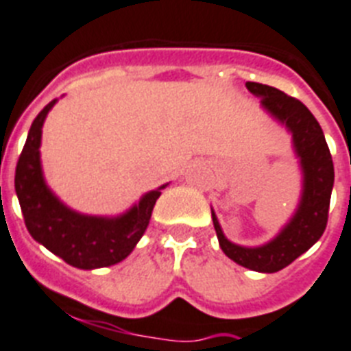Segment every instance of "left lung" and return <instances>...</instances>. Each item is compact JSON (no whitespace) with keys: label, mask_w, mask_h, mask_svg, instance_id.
I'll return each instance as SVG.
<instances>
[{"label":"left lung","mask_w":351,"mask_h":351,"mask_svg":"<svg viewBox=\"0 0 351 351\" xmlns=\"http://www.w3.org/2000/svg\"><path fill=\"white\" fill-rule=\"evenodd\" d=\"M247 90L261 97V106L292 131L294 147L303 169V196L298 213L274 240L261 247H240L230 243L221 232V227L213 213L216 236L227 258L245 269L256 272H278L289 267L294 259L323 236L328 223L330 196L333 187V162L323 130L315 117L295 97L283 93L278 88L247 82Z\"/></svg>","instance_id":"left-lung-1"}]
</instances>
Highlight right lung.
<instances>
[{
    "label": "right lung",
    "instance_id": "right-lung-1",
    "mask_svg": "<svg viewBox=\"0 0 351 351\" xmlns=\"http://www.w3.org/2000/svg\"><path fill=\"white\" fill-rule=\"evenodd\" d=\"M53 104L56 99L34 119L16 166L14 185L25 225L34 240L72 267L82 270L110 267L135 249L149 225L160 189L166 185L142 196L138 205L119 218L84 216L68 209L47 187L39 162L41 128Z\"/></svg>",
    "mask_w": 351,
    "mask_h": 351
}]
</instances>
